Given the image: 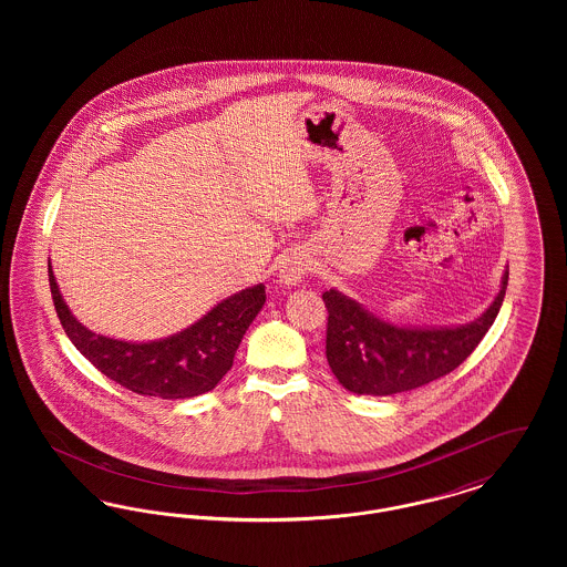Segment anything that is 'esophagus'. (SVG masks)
<instances>
[{
	"instance_id": "1",
	"label": "esophagus",
	"mask_w": 567,
	"mask_h": 567,
	"mask_svg": "<svg viewBox=\"0 0 567 567\" xmlns=\"http://www.w3.org/2000/svg\"><path fill=\"white\" fill-rule=\"evenodd\" d=\"M310 270V261L301 255H291L285 259V264L280 266L278 271V280L285 287H297L301 282V278Z\"/></svg>"
}]
</instances>
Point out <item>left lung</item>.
<instances>
[{
  "instance_id": "8db88e82",
  "label": "left lung",
  "mask_w": 567,
  "mask_h": 567,
  "mask_svg": "<svg viewBox=\"0 0 567 567\" xmlns=\"http://www.w3.org/2000/svg\"><path fill=\"white\" fill-rule=\"evenodd\" d=\"M508 287V270L499 293L485 312L465 324L412 327L380 319L338 289L324 291L327 363L338 382L357 395L386 398L412 391L451 374L495 321Z\"/></svg>"
}]
</instances>
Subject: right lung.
I'll use <instances>...</instances> for the list:
<instances>
[{"mask_svg":"<svg viewBox=\"0 0 567 567\" xmlns=\"http://www.w3.org/2000/svg\"><path fill=\"white\" fill-rule=\"evenodd\" d=\"M49 282L54 310L72 344L110 380L162 400H189L213 391L225 377L246 329L266 303V285H255L225 297L187 329L151 342H125L95 333L72 315L53 268Z\"/></svg>","mask_w":567,"mask_h":567,"instance_id":"obj_1","label":"right lung"}]
</instances>
